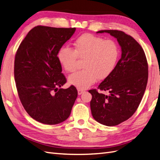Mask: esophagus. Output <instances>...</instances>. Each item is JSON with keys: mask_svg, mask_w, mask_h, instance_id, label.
Here are the masks:
<instances>
[{"mask_svg": "<svg viewBox=\"0 0 160 160\" xmlns=\"http://www.w3.org/2000/svg\"><path fill=\"white\" fill-rule=\"evenodd\" d=\"M77 92H78V95H81L82 93H83L84 92V90H83V89H79L78 90H77Z\"/></svg>", "mask_w": 160, "mask_h": 160, "instance_id": "1", "label": "esophagus"}]
</instances>
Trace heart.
I'll list each match as a JSON object with an SVG mask.
<instances>
[{
    "mask_svg": "<svg viewBox=\"0 0 160 160\" xmlns=\"http://www.w3.org/2000/svg\"><path fill=\"white\" fill-rule=\"evenodd\" d=\"M74 50L62 47L57 57L67 72H73L77 68L78 59L83 60L82 70L69 77V83L80 89H85L97 80H103L112 73L120 56L117 42L91 34H83L74 42Z\"/></svg>",
    "mask_w": 160,
    "mask_h": 160,
    "instance_id": "obj_1",
    "label": "heart"
}]
</instances>
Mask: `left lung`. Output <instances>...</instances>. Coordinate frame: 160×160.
Instances as JSON below:
<instances>
[{
	"label": "left lung",
	"instance_id": "obj_1",
	"mask_svg": "<svg viewBox=\"0 0 160 160\" xmlns=\"http://www.w3.org/2000/svg\"><path fill=\"white\" fill-rule=\"evenodd\" d=\"M117 38L122 56L115 69L98 86L109 95L89 90L92 95L90 107L97 122L107 126H115L132 117L137 110L146 91L148 65L146 55L139 43L123 31L102 30Z\"/></svg>",
	"mask_w": 160,
	"mask_h": 160
}]
</instances>
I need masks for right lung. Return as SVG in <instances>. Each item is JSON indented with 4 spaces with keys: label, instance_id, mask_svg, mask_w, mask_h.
I'll list each match as a JSON object with an SVG mask.
<instances>
[{
    "label": "right lung",
    "instance_id": "right-lung-1",
    "mask_svg": "<svg viewBox=\"0 0 160 160\" xmlns=\"http://www.w3.org/2000/svg\"><path fill=\"white\" fill-rule=\"evenodd\" d=\"M75 28L34 27L17 51L14 80L19 98L27 113L37 122L55 125L69 117L77 90L67 89L58 52L75 32Z\"/></svg>",
    "mask_w": 160,
    "mask_h": 160
}]
</instances>
